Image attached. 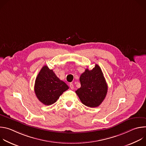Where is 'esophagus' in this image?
I'll return each mask as SVG.
<instances>
[{
	"mask_svg": "<svg viewBox=\"0 0 146 146\" xmlns=\"http://www.w3.org/2000/svg\"><path fill=\"white\" fill-rule=\"evenodd\" d=\"M69 86H70V88H71L72 90H73V89H74V85L72 84V83H70Z\"/></svg>",
	"mask_w": 146,
	"mask_h": 146,
	"instance_id": "esophagus-1",
	"label": "esophagus"
}]
</instances>
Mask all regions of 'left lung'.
<instances>
[{"instance_id": "8db88e82", "label": "left lung", "mask_w": 146, "mask_h": 146, "mask_svg": "<svg viewBox=\"0 0 146 146\" xmlns=\"http://www.w3.org/2000/svg\"><path fill=\"white\" fill-rule=\"evenodd\" d=\"M81 87L76 93L81 102L90 108L99 106L108 92V85L100 68L97 64L92 70L86 69L80 77Z\"/></svg>"}]
</instances>
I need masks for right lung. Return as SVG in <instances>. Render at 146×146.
<instances>
[{
  "label": "right lung",
  "instance_id": "right-lung-1",
  "mask_svg": "<svg viewBox=\"0 0 146 146\" xmlns=\"http://www.w3.org/2000/svg\"><path fill=\"white\" fill-rule=\"evenodd\" d=\"M69 87L60 80L52 70L44 66L38 73L35 84V92L40 102L45 105H51L56 102L59 96Z\"/></svg>",
  "mask_w": 146,
  "mask_h": 146
}]
</instances>
